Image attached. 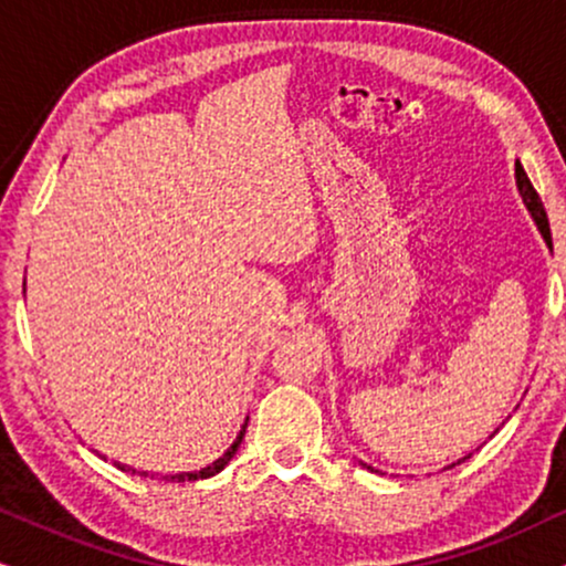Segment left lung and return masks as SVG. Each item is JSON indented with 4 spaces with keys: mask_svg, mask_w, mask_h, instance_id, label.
Returning a JSON list of instances; mask_svg holds the SVG:
<instances>
[{
    "mask_svg": "<svg viewBox=\"0 0 566 566\" xmlns=\"http://www.w3.org/2000/svg\"><path fill=\"white\" fill-rule=\"evenodd\" d=\"M516 187H520V195H522L524 206H527L530 213H533L537 229H541V234H543V240H546V242L551 244V229H548L546 208H543L541 197H537L535 187H533V184H530L527 174H524V168L520 166V163H516ZM461 461H464V459H461ZM461 461H459V464H461Z\"/></svg>",
    "mask_w": 566,
    "mask_h": 566,
    "instance_id": "obj_1",
    "label": "left lung"
}]
</instances>
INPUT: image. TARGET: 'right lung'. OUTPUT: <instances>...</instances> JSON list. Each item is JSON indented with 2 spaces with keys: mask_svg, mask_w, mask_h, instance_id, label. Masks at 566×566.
Here are the masks:
<instances>
[{
  "mask_svg": "<svg viewBox=\"0 0 566 566\" xmlns=\"http://www.w3.org/2000/svg\"><path fill=\"white\" fill-rule=\"evenodd\" d=\"M244 427H248V421H244ZM244 427H242V432L237 434V440L231 442V448H229V451L223 453L221 459H218V461H213V464L206 467V469H200V472H184V474H171V478H166V480H179V482H184V480H206V478H213V474H218V472H221L223 467L229 464V461H231V455L237 453V448H240V442H242V438H244ZM118 467H120V464H118ZM120 469H124V472H132V474H136V469H126V467H120ZM139 474H142V478H147V472H139Z\"/></svg>",
  "mask_w": 566,
  "mask_h": 566,
  "instance_id": "obj_1",
  "label": "right lung"
}]
</instances>
